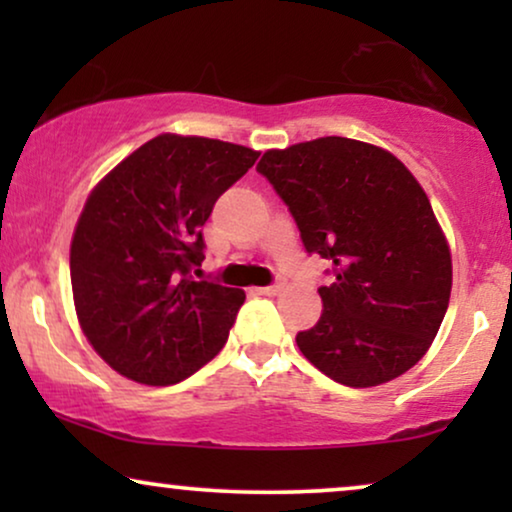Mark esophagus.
<instances>
[{
    "instance_id": "obj_1",
    "label": "esophagus",
    "mask_w": 512,
    "mask_h": 512,
    "mask_svg": "<svg viewBox=\"0 0 512 512\" xmlns=\"http://www.w3.org/2000/svg\"><path fill=\"white\" fill-rule=\"evenodd\" d=\"M258 291H261L263 296H277V293L284 291V282H275L270 286H263V289H258Z\"/></svg>"
}]
</instances>
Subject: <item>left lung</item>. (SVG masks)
Wrapping results in <instances>:
<instances>
[{"label":"left lung","instance_id":"8db88e82","mask_svg":"<svg viewBox=\"0 0 512 512\" xmlns=\"http://www.w3.org/2000/svg\"><path fill=\"white\" fill-rule=\"evenodd\" d=\"M331 263L324 312L296 342L345 387H377L426 354L452 291L450 247L424 188L380 146L321 137L265 151L256 167Z\"/></svg>","mask_w":512,"mask_h":512}]
</instances>
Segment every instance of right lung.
I'll use <instances>...</instances> for the list:
<instances>
[{"label":"right lung","mask_w":512,"mask_h":512,"mask_svg":"<svg viewBox=\"0 0 512 512\" xmlns=\"http://www.w3.org/2000/svg\"><path fill=\"white\" fill-rule=\"evenodd\" d=\"M258 151L207 137L158 135L88 195L69 272L79 324L116 373L177 384L226 345L244 291L191 270L205 261L202 226Z\"/></svg>","instance_id":"1"}]
</instances>
